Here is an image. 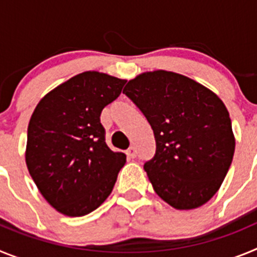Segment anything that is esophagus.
<instances>
[{
	"mask_svg": "<svg viewBox=\"0 0 257 257\" xmlns=\"http://www.w3.org/2000/svg\"><path fill=\"white\" fill-rule=\"evenodd\" d=\"M126 156H127V158H128V160H133V158H135V157H136L135 148H134V147H130V148L126 151Z\"/></svg>",
	"mask_w": 257,
	"mask_h": 257,
	"instance_id": "obj_1",
	"label": "esophagus"
}]
</instances>
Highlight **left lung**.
I'll use <instances>...</instances> for the list:
<instances>
[{
    "mask_svg": "<svg viewBox=\"0 0 257 257\" xmlns=\"http://www.w3.org/2000/svg\"><path fill=\"white\" fill-rule=\"evenodd\" d=\"M123 94L153 130L156 153L144 170L154 192L178 210L205 205L219 190L234 154L224 103L201 83L166 70L131 79Z\"/></svg>",
    "mask_w": 257,
    "mask_h": 257,
    "instance_id": "obj_1",
    "label": "left lung"
}]
</instances>
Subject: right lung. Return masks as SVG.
Listing matches in <instances>:
<instances>
[{"label":"right lung","instance_id":"1","mask_svg":"<svg viewBox=\"0 0 257 257\" xmlns=\"http://www.w3.org/2000/svg\"><path fill=\"white\" fill-rule=\"evenodd\" d=\"M124 82L99 72L77 74L50 91L32 114L27 167L45 199L67 216L96 210L126 163L123 153L108 148L100 122Z\"/></svg>","mask_w":257,"mask_h":257}]
</instances>
